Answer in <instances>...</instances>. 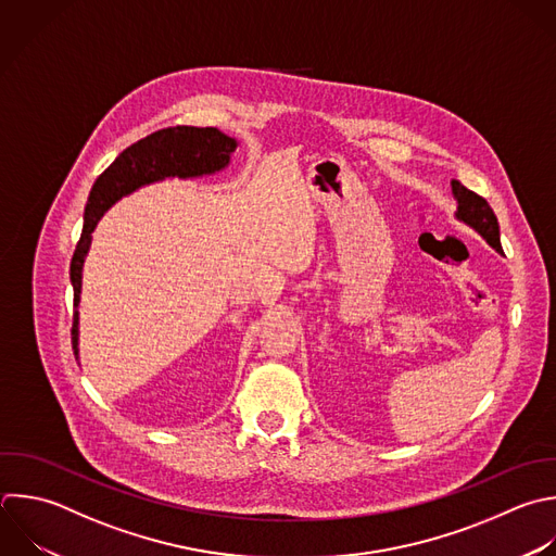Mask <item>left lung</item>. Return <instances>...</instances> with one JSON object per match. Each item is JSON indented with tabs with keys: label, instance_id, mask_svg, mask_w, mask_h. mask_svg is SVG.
<instances>
[{
	"label": "left lung",
	"instance_id": "obj_1",
	"mask_svg": "<svg viewBox=\"0 0 556 556\" xmlns=\"http://www.w3.org/2000/svg\"><path fill=\"white\" fill-rule=\"evenodd\" d=\"M452 195L456 200V213L454 217L463 224H467L469 228H473L495 252H502L500 245V226H497V217L493 215L491 206L486 204L484 198L476 195L473 191L465 189L458 180H452Z\"/></svg>",
	"mask_w": 556,
	"mask_h": 556
}]
</instances>
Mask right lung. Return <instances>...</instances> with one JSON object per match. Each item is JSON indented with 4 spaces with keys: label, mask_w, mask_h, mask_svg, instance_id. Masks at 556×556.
<instances>
[{
    "label": "right lung",
    "mask_w": 556,
    "mask_h": 556,
    "mask_svg": "<svg viewBox=\"0 0 556 556\" xmlns=\"http://www.w3.org/2000/svg\"><path fill=\"white\" fill-rule=\"evenodd\" d=\"M237 139L224 135L217 128H195V126H176L159 130L128 150H124L113 165L96 180L89 202L85 208V228L76 245L70 276L74 285V328L72 345L78 358V339H80V293H83V267L91 248V235L104 213L119 202L122 198L135 193L137 189L167 178H202L213 176L230 165V156L237 150Z\"/></svg>",
    "instance_id": "1"
}]
</instances>
